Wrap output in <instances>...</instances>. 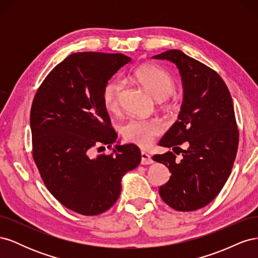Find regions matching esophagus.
<instances>
[{"label": "esophagus", "instance_id": "34e87169", "mask_svg": "<svg viewBox=\"0 0 258 258\" xmlns=\"http://www.w3.org/2000/svg\"><path fill=\"white\" fill-rule=\"evenodd\" d=\"M153 162H154V160L152 159L151 155H148L145 152L141 153V165H151V163H153Z\"/></svg>", "mask_w": 258, "mask_h": 258}]
</instances>
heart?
Masks as SVG:
<instances>
[{
  "mask_svg": "<svg viewBox=\"0 0 258 258\" xmlns=\"http://www.w3.org/2000/svg\"><path fill=\"white\" fill-rule=\"evenodd\" d=\"M132 79L142 85V87L156 100H163L175 89V82L165 70L147 64L140 67L132 73ZM123 88L120 80L108 81L103 88V104L108 112H116L119 105V98ZM162 107L172 112L177 107L175 102H166ZM161 132V124L157 120L129 119L120 128L124 141L134 143L140 147L151 144L155 137Z\"/></svg>",
  "mask_w": 258,
  "mask_h": 258,
  "instance_id": "1",
  "label": "heart"
}]
</instances>
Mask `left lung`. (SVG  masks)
I'll return each instance as SVG.
<instances>
[{
    "label": "left lung",
    "instance_id": "1",
    "mask_svg": "<svg viewBox=\"0 0 258 258\" xmlns=\"http://www.w3.org/2000/svg\"><path fill=\"white\" fill-rule=\"evenodd\" d=\"M154 59L174 63L182 77L183 103L177 120L159 141L182 154L155 155L153 159L167 166L169 181L159 195L176 211L188 212L212 201L230 175L239 144L232 99L227 86L214 70L183 51L170 49ZM183 143L187 147H179Z\"/></svg>",
    "mask_w": 258,
    "mask_h": 258
}]
</instances>
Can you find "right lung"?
I'll return each mask as SVG.
<instances>
[{"label": "right lung", "instance_id": "obj_1", "mask_svg": "<svg viewBox=\"0 0 258 258\" xmlns=\"http://www.w3.org/2000/svg\"><path fill=\"white\" fill-rule=\"evenodd\" d=\"M130 61L122 53L70 54L46 76L31 107L33 159L43 182L61 205L82 215L110 209L122 176L141 161L135 144L91 156L93 147L116 142L103 88Z\"/></svg>", "mask_w": 258, "mask_h": 258}]
</instances>
